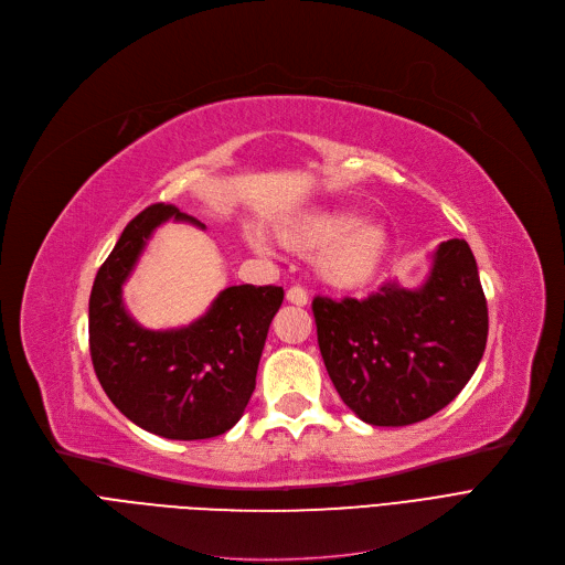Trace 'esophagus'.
<instances>
[{"label":"esophagus","instance_id":"esophagus-1","mask_svg":"<svg viewBox=\"0 0 565 565\" xmlns=\"http://www.w3.org/2000/svg\"><path fill=\"white\" fill-rule=\"evenodd\" d=\"M286 300L290 305H295V307H307L309 305V295H307V290L302 286H290L286 290Z\"/></svg>","mask_w":565,"mask_h":565}]
</instances>
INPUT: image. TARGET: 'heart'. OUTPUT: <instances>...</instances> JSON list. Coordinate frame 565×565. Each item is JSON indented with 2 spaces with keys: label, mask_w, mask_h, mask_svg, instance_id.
I'll return each mask as SVG.
<instances>
[{
  "label": "heart",
  "mask_w": 565,
  "mask_h": 565,
  "mask_svg": "<svg viewBox=\"0 0 565 565\" xmlns=\"http://www.w3.org/2000/svg\"><path fill=\"white\" fill-rule=\"evenodd\" d=\"M277 243L292 254H311L318 279L334 290L366 288L390 252V231L377 217H354L343 205H311L275 226ZM252 247L263 243L252 237Z\"/></svg>",
  "instance_id": "b5f03b06"
}]
</instances>
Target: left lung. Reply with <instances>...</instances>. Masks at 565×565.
Segmentation results:
<instances>
[{"instance_id":"obj_1","label":"left lung","mask_w":565,"mask_h":565,"mask_svg":"<svg viewBox=\"0 0 565 565\" xmlns=\"http://www.w3.org/2000/svg\"><path fill=\"white\" fill-rule=\"evenodd\" d=\"M318 345L341 401L371 426H409L447 407L477 371L488 305L465 241L430 254L424 281L382 284L366 300H313Z\"/></svg>"}]
</instances>
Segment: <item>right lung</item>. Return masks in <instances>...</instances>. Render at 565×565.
<instances>
[{"label":"right lung","mask_w":565,"mask_h":565,"mask_svg":"<svg viewBox=\"0 0 565 565\" xmlns=\"http://www.w3.org/2000/svg\"><path fill=\"white\" fill-rule=\"evenodd\" d=\"M205 228L173 205L156 203L118 237L88 298V343L109 401L139 428L167 439H207L245 414L267 330L284 302L279 286H228L203 316L148 330L126 307L124 286L164 222Z\"/></svg>","instance_id":"obj_1"}]
</instances>
